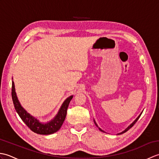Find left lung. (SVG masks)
I'll return each mask as SVG.
<instances>
[{
	"mask_svg": "<svg viewBox=\"0 0 159 159\" xmlns=\"http://www.w3.org/2000/svg\"><path fill=\"white\" fill-rule=\"evenodd\" d=\"M141 114L139 115V116H138V117L137 118V119H136L135 120H134V121H133V123H132V124H131L130 125V126H128V128H126V130H124L123 132H121V133H120V134H123V133H126V131H128V130H129V129H130V128H131L132 127H133V126H134V124H135V123L137 122V121L138 120H139V118L140 117V116H141ZM94 122H95V121H94ZM95 124L96 125V126H98V125L96 124V122H95ZM99 128V130H100V131H102V132H104V130H102V129H101V128Z\"/></svg>",
	"mask_w": 159,
	"mask_h": 159,
	"instance_id": "left-lung-1",
	"label": "left lung"
}]
</instances>
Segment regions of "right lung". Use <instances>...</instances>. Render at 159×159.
Returning a JSON list of instances; mask_svg holds the SVG:
<instances>
[{
	"mask_svg": "<svg viewBox=\"0 0 159 159\" xmlns=\"http://www.w3.org/2000/svg\"><path fill=\"white\" fill-rule=\"evenodd\" d=\"M11 97L15 109L22 120L33 132L40 134H52L54 133H56L57 131H58L60 129L64 120L66 119L67 107H68L70 102L73 98L72 96H71L64 101L58 114L57 115L55 119L47 124H42L26 112L20 105L15 92L14 83H13V80L11 87Z\"/></svg>",
	"mask_w": 159,
	"mask_h": 159,
	"instance_id": "right-lung-1",
	"label": "right lung"
}]
</instances>
